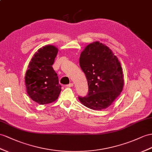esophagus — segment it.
Instances as JSON below:
<instances>
[{
    "label": "esophagus",
    "instance_id": "34e87169",
    "mask_svg": "<svg viewBox=\"0 0 152 152\" xmlns=\"http://www.w3.org/2000/svg\"><path fill=\"white\" fill-rule=\"evenodd\" d=\"M72 86H73V83H69V84L66 85V87H71Z\"/></svg>",
    "mask_w": 152,
    "mask_h": 152
}]
</instances>
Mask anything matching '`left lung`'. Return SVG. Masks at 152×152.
<instances>
[{"label": "left lung", "mask_w": 152, "mask_h": 152, "mask_svg": "<svg viewBox=\"0 0 152 152\" xmlns=\"http://www.w3.org/2000/svg\"><path fill=\"white\" fill-rule=\"evenodd\" d=\"M80 65L86 76L88 92L80 102L92 110L109 107L121 92L124 79L119 61L111 49L99 42L88 44L81 52Z\"/></svg>", "instance_id": "left-lung-1"}]
</instances>
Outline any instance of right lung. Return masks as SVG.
Segmentation results:
<instances>
[{
  "instance_id": "1",
  "label": "right lung",
  "mask_w": 152,
  "mask_h": 152,
  "mask_svg": "<svg viewBox=\"0 0 152 152\" xmlns=\"http://www.w3.org/2000/svg\"><path fill=\"white\" fill-rule=\"evenodd\" d=\"M58 50L50 45L39 49L26 73L27 92L32 100L40 104L55 102L61 91L57 74L52 67Z\"/></svg>"
}]
</instances>
